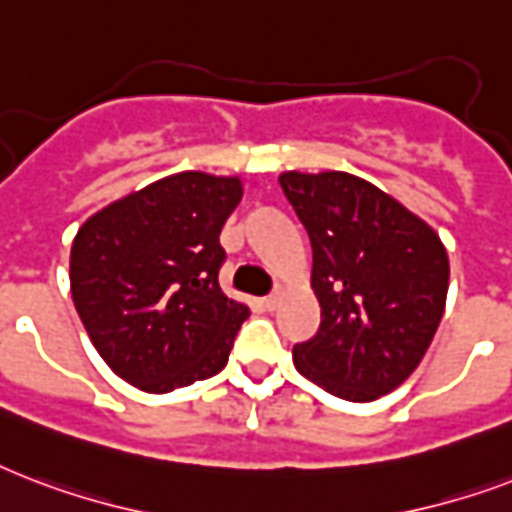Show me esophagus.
<instances>
[{
    "label": "esophagus",
    "instance_id": "obj_1",
    "mask_svg": "<svg viewBox=\"0 0 512 512\" xmlns=\"http://www.w3.org/2000/svg\"><path fill=\"white\" fill-rule=\"evenodd\" d=\"M280 299H283V288H275V291L269 293V296H264V299H261V307H264V310H277V304H280Z\"/></svg>",
    "mask_w": 512,
    "mask_h": 512
}]
</instances>
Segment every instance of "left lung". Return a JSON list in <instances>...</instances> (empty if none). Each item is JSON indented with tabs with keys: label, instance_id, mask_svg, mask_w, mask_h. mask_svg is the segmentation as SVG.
Masks as SVG:
<instances>
[{
	"label": "left lung",
	"instance_id": "8db88e82",
	"mask_svg": "<svg viewBox=\"0 0 512 512\" xmlns=\"http://www.w3.org/2000/svg\"><path fill=\"white\" fill-rule=\"evenodd\" d=\"M312 245L320 328L293 347L299 374L368 403L414 374L446 310L449 256L417 213L366 178L280 173Z\"/></svg>",
	"mask_w": 512,
	"mask_h": 512
}]
</instances>
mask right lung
Here are the masks:
<instances>
[{
    "mask_svg": "<svg viewBox=\"0 0 512 512\" xmlns=\"http://www.w3.org/2000/svg\"><path fill=\"white\" fill-rule=\"evenodd\" d=\"M237 176L184 170L106 205L71 243V299L106 366L144 392L219 374L248 307L224 296L221 227Z\"/></svg>",
    "mask_w": 512,
    "mask_h": 512,
    "instance_id": "right-lung-1",
    "label": "right lung"
}]
</instances>
